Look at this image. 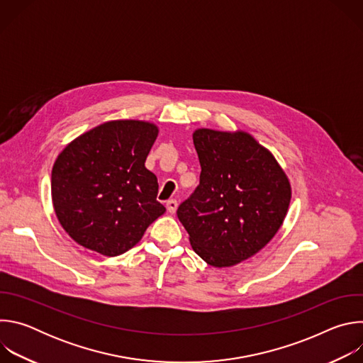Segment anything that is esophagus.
Here are the masks:
<instances>
[{
	"mask_svg": "<svg viewBox=\"0 0 363 363\" xmlns=\"http://www.w3.org/2000/svg\"><path fill=\"white\" fill-rule=\"evenodd\" d=\"M178 208V201L177 199H169L167 201V210L169 214H175Z\"/></svg>",
	"mask_w": 363,
	"mask_h": 363,
	"instance_id": "1",
	"label": "esophagus"
}]
</instances>
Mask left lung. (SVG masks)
Masks as SVG:
<instances>
[{"mask_svg":"<svg viewBox=\"0 0 363 363\" xmlns=\"http://www.w3.org/2000/svg\"><path fill=\"white\" fill-rule=\"evenodd\" d=\"M199 185L177 211L189 242L213 267L257 254L280 230L291 186L273 153L250 133L196 129Z\"/></svg>","mask_w":363,"mask_h":363,"instance_id":"obj_1","label":"left lung"}]
</instances>
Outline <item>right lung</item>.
<instances>
[{"instance_id":"obj_1","label":"right lung","mask_w":363,"mask_h":363,"mask_svg":"<svg viewBox=\"0 0 363 363\" xmlns=\"http://www.w3.org/2000/svg\"><path fill=\"white\" fill-rule=\"evenodd\" d=\"M158 126L111 121L72 140L51 171V199L65 231L101 255L126 252L167 210L145 167Z\"/></svg>"}]
</instances>
